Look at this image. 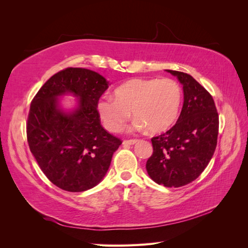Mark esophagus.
Wrapping results in <instances>:
<instances>
[{"instance_id": "obj_1", "label": "esophagus", "mask_w": 248, "mask_h": 248, "mask_svg": "<svg viewBox=\"0 0 248 248\" xmlns=\"http://www.w3.org/2000/svg\"><path fill=\"white\" fill-rule=\"evenodd\" d=\"M137 142H138V140H124L123 145L124 146H131V145L137 144Z\"/></svg>"}]
</instances>
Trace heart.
<instances>
[{"instance_id": "heart-1", "label": "heart", "mask_w": 248, "mask_h": 248, "mask_svg": "<svg viewBox=\"0 0 248 248\" xmlns=\"http://www.w3.org/2000/svg\"><path fill=\"white\" fill-rule=\"evenodd\" d=\"M115 97H104L97 104V111L108 131L121 130L132 111L138 119L134 128L160 133L176 122L182 91L171 78H134L118 87Z\"/></svg>"}]
</instances>
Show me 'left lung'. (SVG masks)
Wrapping results in <instances>:
<instances>
[{"mask_svg":"<svg viewBox=\"0 0 248 248\" xmlns=\"http://www.w3.org/2000/svg\"><path fill=\"white\" fill-rule=\"evenodd\" d=\"M183 86V107L177 123L151 140L153 154L148 175L166 187H181L196 180L211 160L218 136V114L212 96L191 76L166 70Z\"/></svg>","mask_w":248,"mask_h":248,"instance_id":"left-lung-1","label":"left lung"}]
</instances>
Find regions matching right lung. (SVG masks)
<instances>
[{
    "label": "right lung",
    "instance_id": "obj_1",
    "mask_svg": "<svg viewBox=\"0 0 248 248\" xmlns=\"http://www.w3.org/2000/svg\"><path fill=\"white\" fill-rule=\"evenodd\" d=\"M109 82L86 68H67L52 76L34 97L27 125L29 147L41 170L59 188L91 189L107 175L122 141L100 124L97 104ZM70 94L76 106L64 108Z\"/></svg>",
    "mask_w": 248,
    "mask_h": 248
}]
</instances>
